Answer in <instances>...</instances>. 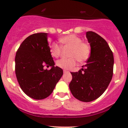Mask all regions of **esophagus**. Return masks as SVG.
Returning <instances> with one entry per match:
<instances>
[{
	"instance_id": "34e87169",
	"label": "esophagus",
	"mask_w": 128,
	"mask_h": 128,
	"mask_svg": "<svg viewBox=\"0 0 128 128\" xmlns=\"http://www.w3.org/2000/svg\"><path fill=\"white\" fill-rule=\"evenodd\" d=\"M63 72H64V73H66V72H68V70H63Z\"/></svg>"
}]
</instances>
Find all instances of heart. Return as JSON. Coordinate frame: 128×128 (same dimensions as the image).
<instances>
[{"instance_id": "1", "label": "heart", "mask_w": 128, "mask_h": 128, "mask_svg": "<svg viewBox=\"0 0 128 128\" xmlns=\"http://www.w3.org/2000/svg\"><path fill=\"white\" fill-rule=\"evenodd\" d=\"M63 47H70L68 52V58H62L58 60L56 64L58 67L64 70L71 69L76 64L77 60L83 62L89 58L90 54V46L88 43L82 42V39L75 34L64 36L59 39ZM61 47L56 43L50 46V53L53 57L58 58L61 54Z\"/></svg>"}]
</instances>
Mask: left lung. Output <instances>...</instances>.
Listing matches in <instances>:
<instances>
[{
	"label": "left lung",
	"instance_id": "1",
	"mask_svg": "<svg viewBox=\"0 0 128 128\" xmlns=\"http://www.w3.org/2000/svg\"><path fill=\"white\" fill-rule=\"evenodd\" d=\"M90 43V56L87 64L76 72H70L69 84L71 93L83 102L99 98L106 90L113 75L114 56L107 42L93 32H86Z\"/></svg>",
	"mask_w": 128,
	"mask_h": 128
}]
</instances>
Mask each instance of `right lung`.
<instances>
[{
  "label": "right lung",
  "mask_w": 128,
  "mask_h": 128,
  "mask_svg": "<svg viewBox=\"0 0 128 128\" xmlns=\"http://www.w3.org/2000/svg\"><path fill=\"white\" fill-rule=\"evenodd\" d=\"M46 33H34L22 42L15 57V72L21 89L30 97H48L63 75L62 68L54 67ZM46 65L51 70H44Z\"/></svg>",
  "instance_id": "1"
}]
</instances>
